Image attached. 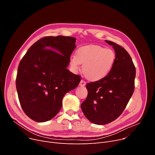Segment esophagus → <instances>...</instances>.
Returning a JSON list of instances; mask_svg holds the SVG:
<instances>
[{"instance_id":"obj_1","label":"esophagus","mask_w":155,"mask_h":155,"mask_svg":"<svg viewBox=\"0 0 155 155\" xmlns=\"http://www.w3.org/2000/svg\"><path fill=\"white\" fill-rule=\"evenodd\" d=\"M85 85H86V82H85V81H84V80H82L80 81V85L81 87H84Z\"/></svg>"}]
</instances>
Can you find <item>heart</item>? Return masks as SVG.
<instances>
[{"mask_svg": "<svg viewBox=\"0 0 155 155\" xmlns=\"http://www.w3.org/2000/svg\"><path fill=\"white\" fill-rule=\"evenodd\" d=\"M116 61V53L111 49L98 45L86 46L79 48L76 56L70 60L74 71L83 63L82 71L85 77L90 80L97 81L107 76L111 71Z\"/></svg>", "mask_w": 155, "mask_h": 155, "instance_id": "b5f03b06", "label": "heart"}]
</instances>
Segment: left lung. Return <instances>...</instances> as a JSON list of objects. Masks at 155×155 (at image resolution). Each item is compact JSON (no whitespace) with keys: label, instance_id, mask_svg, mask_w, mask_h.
<instances>
[{"label":"left lung","instance_id":"1","mask_svg":"<svg viewBox=\"0 0 155 155\" xmlns=\"http://www.w3.org/2000/svg\"><path fill=\"white\" fill-rule=\"evenodd\" d=\"M116 52V61L109 74L88 83V95L81 104L85 117L92 123L106 124L120 116L133 94L136 68L131 57L121 46L105 40Z\"/></svg>","mask_w":155,"mask_h":155}]
</instances>
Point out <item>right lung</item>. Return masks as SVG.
I'll return each instance as SVG.
<instances>
[{
	"label": "right lung",
	"mask_w": 155,
	"mask_h": 155,
	"mask_svg": "<svg viewBox=\"0 0 155 155\" xmlns=\"http://www.w3.org/2000/svg\"><path fill=\"white\" fill-rule=\"evenodd\" d=\"M75 40L63 36L42 38L21 60L16 89L23 111L33 120L43 123L53 118L64 95L78 85L81 77L67 68Z\"/></svg>",
	"instance_id": "add662e5"
}]
</instances>
